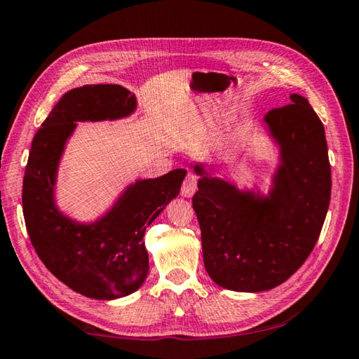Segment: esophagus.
Masks as SVG:
<instances>
[{"mask_svg":"<svg viewBox=\"0 0 359 359\" xmlns=\"http://www.w3.org/2000/svg\"><path fill=\"white\" fill-rule=\"evenodd\" d=\"M196 190H198V175L191 171H188V174L185 175L184 184H182V196L191 198Z\"/></svg>","mask_w":359,"mask_h":359,"instance_id":"esophagus-1","label":"esophagus"}]
</instances>
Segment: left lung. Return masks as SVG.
<instances>
[{
	"mask_svg": "<svg viewBox=\"0 0 359 359\" xmlns=\"http://www.w3.org/2000/svg\"><path fill=\"white\" fill-rule=\"evenodd\" d=\"M272 109L264 123L280 149L267 196L241 191L194 165L193 209L201 228L204 266L212 280L233 291L258 293L294 274L317 244L331 199L325 128L301 95Z\"/></svg>",
	"mask_w": 359,
	"mask_h": 359,
	"instance_id": "left-lung-1",
	"label": "left lung"
}]
</instances>
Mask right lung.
<instances>
[{
    "label": "right lung",
    "instance_id": "1",
    "mask_svg": "<svg viewBox=\"0 0 359 359\" xmlns=\"http://www.w3.org/2000/svg\"><path fill=\"white\" fill-rule=\"evenodd\" d=\"M136 109L121 85H83L63 95L34 135L23 177L22 204L29 241L48 271L76 293L117 299L141 287L149 272L145 228L177 196L185 169L137 180L100 220L83 224L57 209L53 187L76 121L117 120Z\"/></svg>",
    "mask_w": 359,
    "mask_h": 359
}]
</instances>
